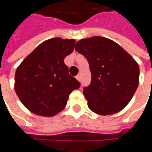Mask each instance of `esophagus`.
Returning <instances> with one entry per match:
<instances>
[{
    "label": "esophagus",
    "instance_id": "esophagus-1",
    "mask_svg": "<svg viewBox=\"0 0 152 152\" xmlns=\"http://www.w3.org/2000/svg\"><path fill=\"white\" fill-rule=\"evenodd\" d=\"M76 79H77V80H79V81H81V75H80V74H78V75L76 76Z\"/></svg>",
    "mask_w": 152,
    "mask_h": 152
}]
</instances>
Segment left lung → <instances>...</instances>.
Segmentation results:
<instances>
[{
	"label": "left lung",
	"mask_w": 152,
	"mask_h": 152,
	"mask_svg": "<svg viewBox=\"0 0 152 152\" xmlns=\"http://www.w3.org/2000/svg\"><path fill=\"white\" fill-rule=\"evenodd\" d=\"M75 50L90 64L91 85L83 91L89 108L100 115L123 110L139 85L140 68L135 60L113 40L100 36L80 39Z\"/></svg>",
	"instance_id": "left-lung-1"
}]
</instances>
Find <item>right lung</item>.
<instances>
[{
	"label": "right lung",
	"instance_id": "obj_1",
	"mask_svg": "<svg viewBox=\"0 0 152 152\" xmlns=\"http://www.w3.org/2000/svg\"><path fill=\"white\" fill-rule=\"evenodd\" d=\"M74 45L73 39H50L39 45L18 67L15 91L31 113L55 116L66 107L71 92L80 87L64 63Z\"/></svg>",
	"mask_w": 152,
	"mask_h": 152
}]
</instances>
